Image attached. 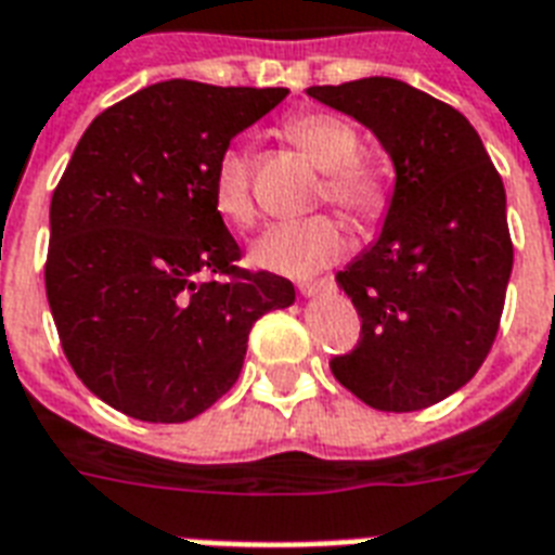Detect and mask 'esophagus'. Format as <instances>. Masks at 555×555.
Instances as JSON below:
<instances>
[{
  "label": "esophagus",
  "mask_w": 555,
  "mask_h": 555,
  "mask_svg": "<svg viewBox=\"0 0 555 555\" xmlns=\"http://www.w3.org/2000/svg\"><path fill=\"white\" fill-rule=\"evenodd\" d=\"M328 285H331L328 279H313V282H302V285H299V294H302L305 299H311V296L322 294Z\"/></svg>",
  "instance_id": "34e87169"
}]
</instances>
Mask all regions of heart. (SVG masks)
I'll use <instances>...</instances> for the list:
<instances>
[{
    "label": "heart",
    "mask_w": 555,
    "mask_h": 555,
    "mask_svg": "<svg viewBox=\"0 0 555 555\" xmlns=\"http://www.w3.org/2000/svg\"><path fill=\"white\" fill-rule=\"evenodd\" d=\"M285 138L296 143L320 169H325V195L351 216H377L386 204V181L377 167L357 158L360 138L354 126L328 112H305L285 124ZM212 204L233 227H250L256 218L250 190V158L233 146L212 172ZM346 230L337 218L308 216L279 221L253 242V264L279 276L305 279L328 268L346 253Z\"/></svg>",
    "instance_id": "b5f03b06"
}]
</instances>
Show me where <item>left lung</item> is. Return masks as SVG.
<instances>
[{
    "label": "left lung",
    "mask_w": 555,
    "mask_h": 555,
    "mask_svg": "<svg viewBox=\"0 0 555 555\" xmlns=\"http://www.w3.org/2000/svg\"><path fill=\"white\" fill-rule=\"evenodd\" d=\"M308 94L363 124L395 164L377 242L337 273L363 331L331 371L379 412L440 403L499 334L513 273L501 176L473 124L409 82L363 77Z\"/></svg>",
    "instance_id": "obj_1"
}]
</instances>
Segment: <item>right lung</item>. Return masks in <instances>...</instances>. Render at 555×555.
Wrapping results in <instances>:
<instances>
[{
	"label": "right lung",
	"instance_id": "obj_1",
	"mask_svg": "<svg viewBox=\"0 0 555 555\" xmlns=\"http://www.w3.org/2000/svg\"><path fill=\"white\" fill-rule=\"evenodd\" d=\"M285 98L167 80L82 132L51 198L46 294L74 374L117 412H207L238 379L253 322L294 305L287 279L235 268L242 250L212 204L218 158Z\"/></svg>",
	"mask_w": 555,
	"mask_h": 555
}]
</instances>
